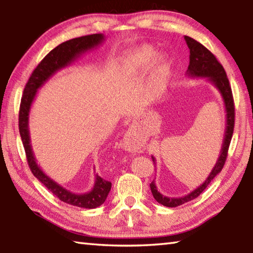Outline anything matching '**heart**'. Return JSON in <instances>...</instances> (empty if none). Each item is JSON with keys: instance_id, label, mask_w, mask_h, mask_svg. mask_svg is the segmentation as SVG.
Instances as JSON below:
<instances>
[{"instance_id": "heart-1", "label": "heart", "mask_w": 253, "mask_h": 253, "mask_svg": "<svg viewBox=\"0 0 253 253\" xmlns=\"http://www.w3.org/2000/svg\"><path fill=\"white\" fill-rule=\"evenodd\" d=\"M151 66L149 77L154 83H163L170 72V59L168 54H157L151 44H143L128 52L124 59V70L128 74H142Z\"/></svg>"}]
</instances>
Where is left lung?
Masks as SVG:
<instances>
[{
  "mask_svg": "<svg viewBox=\"0 0 253 253\" xmlns=\"http://www.w3.org/2000/svg\"><path fill=\"white\" fill-rule=\"evenodd\" d=\"M184 39H185L188 49H190V65H188L186 75L190 78H207L209 83H211L219 90L222 99H223L225 108V131L220 156L217 158L215 165L212 169L211 173L209 174L208 178L199 187H196L194 191H192L191 193L184 195L182 198H169V196L163 195L157 191L155 182L153 181L149 184L154 199L160 204L168 208H176L196 199L208 187L209 184L213 181V178L221 172L226 161V156H228V149L231 143V138H232L234 128L233 96L229 84V79L226 77L223 67L217 61L211 51H209L200 42L186 36L184 37ZM152 158L154 164H156L155 157L152 156Z\"/></svg>",
  "mask_w": 253,
  "mask_h": 253,
  "instance_id": "left-lung-1",
  "label": "left lung"
}]
</instances>
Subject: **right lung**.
I'll return each mask as SVG.
<instances>
[{
  "mask_svg": "<svg viewBox=\"0 0 253 253\" xmlns=\"http://www.w3.org/2000/svg\"><path fill=\"white\" fill-rule=\"evenodd\" d=\"M105 40V36L102 33L90 34L76 39L62 42L61 44L55 46L53 50L45 55L43 60L33 70L27 84H25L22 99H21L20 113H19V129L22 138L25 154H27L28 164L30 169L39 181L53 193L62 202L70 205H75L84 209H96L105 202L107 196L111 188V183L101 178L96 174L95 184L90 191L87 193H74L66 187L60 185L59 183L49 177L43 170L38 165L36 157L32 151L31 138H30L29 130V115L31 109L32 102L37 96V91L45 84L50 77H52L55 72L70 66L76 61L80 55H83L87 51L96 49Z\"/></svg>",
  "mask_w": 253,
  "mask_h": 253,
  "instance_id": "1",
  "label": "right lung"
}]
</instances>
